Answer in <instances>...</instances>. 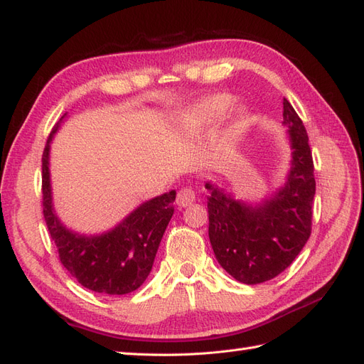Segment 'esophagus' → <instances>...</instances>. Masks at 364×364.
Masks as SVG:
<instances>
[{"label":"esophagus","mask_w":364,"mask_h":364,"mask_svg":"<svg viewBox=\"0 0 364 364\" xmlns=\"http://www.w3.org/2000/svg\"><path fill=\"white\" fill-rule=\"evenodd\" d=\"M194 200H196L194 191L191 188H185V186L178 191V197H176V203H178L182 208L193 205Z\"/></svg>","instance_id":"34e87169"}]
</instances>
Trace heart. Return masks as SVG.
Instances as JSON below:
<instances>
[{"label":"heart","instance_id":"heart-1","mask_svg":"<svg viewBox=\"0 0 364 364\" xmlns=\"http://www.w3.org/2000/svg\"><path fill=\"white\" fill-rule=\"evenodd\" d=\"M232 105L229 95H214L193 107L182 117V126L186 130H199L208 127L222 118Z\"/></svg>","mask_w":364,"mask_h":364}]
</instances>
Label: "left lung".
Segmentation results:
<instances>
[{
    "instance_id": "8db88e82",
    "label": "left lung",
    "mask_w": 364,
    "mask_h": 364,
    "mask_svg": "<svg viewBox=\"0 0 364 364\" xmlns=\"http://www.w3.org/2000/svg\"><path fill=\"white\" fill-rule=\"evenodd\" d=\"M284 124L293 149L291 168L272 199L250 206L217 185L206 183L209 241L215 258L230 277L261 284L287 269L311 235L314 164L299 115L284 98Z\"/></svg>"
}]
</instances>
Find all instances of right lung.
<instances>
[{"mask_svg": "<svg viewBox=\"0 0 364 364\" xmlns=\"http://www.w3.org/2000/svg\"><path fill=\"white\" fill-rule=\"evenodd\" d=\"M58 129L59 123L53 127L42 155V209L59 259L73 278L92 291H135L151 270L162 235L174 213L176 191L139 205L115 229L102 235L86 237L71 232L59 222L51 203L48 156L50 142Z\"/></svg>", "mask_w": 364, "mask_h": 364, "instance_id": "obj_1", "label": "right lung"}]
</instances>
